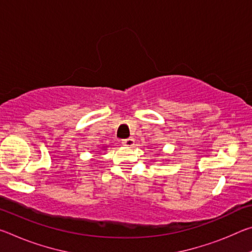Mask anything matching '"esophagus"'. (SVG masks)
Listing matches in <instances>:
<instances>
[{
    "instance_id": "obj_1",
    "label": "esophagus",
    "mask_w": 252,
    "mask_h": 252,
    "mask_svg": "<svg viewBox=\"0 0 252 252\" xmlns=\"http://www.w3.org/2000/svg\"><path fill=\"white\" fill-rule=\"evenodd\" d=\"M122 144H123V146H126V147L134 146V139L133 138H127V139L122 140Z\"/></svg>"
}]
</instances>
